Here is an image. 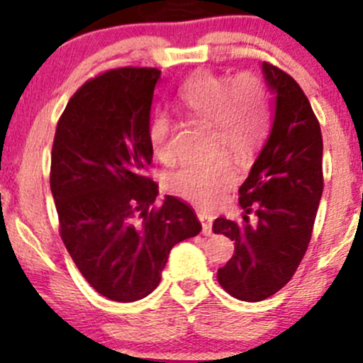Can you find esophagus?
I'll use <instances>...</instances> for the list:
<instances>
[{
    "instance_id": "obj_1",
    "label": "esophagus",
    "mask_w": 363,
    "mask_h": 363,
    "mask_svg": "<svg viewBox=\"0 0 363 363\" xmlns=\"http://www.w3.org/2000/svg\"><path fill=\"white\" fill-rule=\"evenodd\" d=\"M199 219L202 223V233L203 235H211L212 233V216L207 212H199Z\"/></svg>"
}]
</instances>
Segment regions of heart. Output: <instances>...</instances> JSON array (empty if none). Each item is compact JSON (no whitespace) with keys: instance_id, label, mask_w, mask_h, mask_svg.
<instances>
[{"instance_id":"1","label":"heart","mask_w":363,"mask_h":363,"mask_svg":"<svg viewBox=\"0 0 363 363\" xmlns=\"http://www.w3.org/2000/svg\"><path fill=\"white\" fill-rule=\"evenodd\" d=\"M179 105L189 119L212 126V149L246 160L262 147L269 135L270 117L263 87L256 77H226L205 72L191 77L179 93ZM174 123L167 113L152 116L147 128L152 155L163 163L175 158ZM235 182L232 161H189L170 174L174 193L196 205H216Z\"/></svg>"}]
</instances>
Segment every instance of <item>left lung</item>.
<instances>
[{"label": "left lung", "mask_w": 363, "mask_h": 363, "mask_svg": "<svg viewBox=\"0 0 363 363\" xmlns=\"http://www.w3.org/2000/svg\"><path fill=\"white\" fill-rule=\"evenodd\" d=\"M262 69L276 94V116L239 189L244 221L218 218L212 225L214 233L235 240V252L218 270V283L246 302L269 298L294 277L323 193V138L313 107L294 77L269 63Z\"/></svg>", "instance_id": "1"}]
</instances>
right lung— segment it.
Segmentation results:
<instances>
[{"instance_id": "1", "label": "right lung", "mask_w": 363, "mask_h": 363, "mask_svg": "<svg viewBox=\"0 0 363 363\" xmlns=\"http://www.w3.org/2000/svg\"><path fill=\"white\" fill-rule=\"evenodd\" d=\"M158 68L124 67L89 79L57 121L50 191L60 235L84 279L116 302L144 298L160 284L170 250L199 235L188 203L145 175L147 128Z\"/></svg>"}]
</instances>
